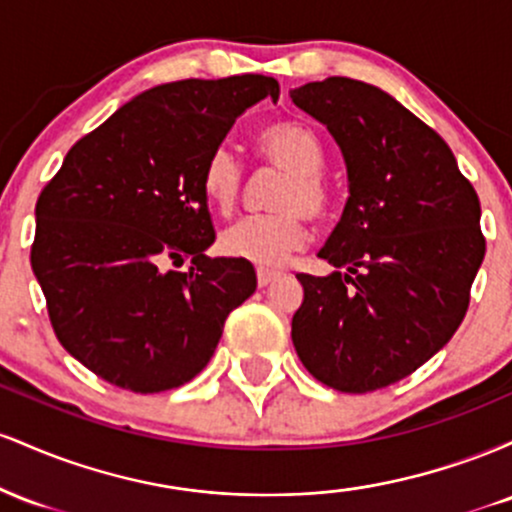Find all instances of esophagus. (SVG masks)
<instances>
[{
    "label": "esophagus",
    "mask_w": 512,
    "mask_h": 512,
    "mask_svg": "<svg viewBox=\"0 0 512 512\" xmlns=\"http://www.w3.org/2000/svg\"><path fill=\"white\" fill-rule=\"evenodd\" d=\"M276 279H279V272H272V269H257V284L260 286H269Z\"/></svg>",
    "instance_id": "34e87169"
}]
</instances>
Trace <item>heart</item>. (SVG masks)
Returning a JSON list of instances; mask_svg holds the SVG:
<instances>
[{
  "label": "heart",
  "instance_id": "heart-1",
  "mask_svg": "<svg viewBox=\"0 0 512 512\" xmlns=\"http://www.w3.org/2000/svg\"><path fill=\"white\" fill-rule=\"evenodd\" d=\"M257 151L269 166L284 170L272 197L276 211L245 216L228 226L221 233V250L255 267L276 269L305 245V214L320 216L330 202V190L320 173L325 146L308 125L284 120L262 129ZM202 190L221 214L236 207L243 190V163L231 146L221 144L209 154L202 170Z\"/></svg>",
  "mask_w": 512,
  "mask_h": 512
}]
</instances>
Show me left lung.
<instances>
[{
  "instance_id": "1",
  "label": "left lung",
  "mask_w": 512,
  "mask_h": 512,
  "mask_svg": "<svg viewBox=\"0 0 512 512\" xmlns=\"http://www.w3.org/2000/svg\"><path fill=\"white\" fill-rule=\"evenodd\" d=\"M289 96L327 127L349 180L317 252L344 272L298 274L291 339L313 378L363 395L407 378L460 327L486 252L479 197L450 146L383 88L330 76Z\"/></svg>"
}]
</instances>
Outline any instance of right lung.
Returning <instances> with one entry per match:
<instances>
[{
	"instance_id": "obj_1",
	"label": "right lung",
	"mask_w": 512,
	"mask_h": 512,
	"mask_svg": "<svg viewBox=\"0 0 512 512\" xmlns=\"http://www.w3.org/2000/svg\"><path fill=\"white\" fill-rule=\"evenodd\" d=\"M272 76L170 81L79 139L35 204L31 267L57 339L122 390L163 392L209 363L228 313L257 289L250 262L211 257L202 170ZM193 257L187 273L168 261Z\"/></svg>"
}]
</instances>
